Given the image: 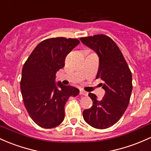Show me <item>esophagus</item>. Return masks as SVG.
Segmentation results:
<instances>
[{"instance_id": "obj_1", "label": "esophagus", "mask_w": 151, "mask_h": 151, "mask_svg": "<svg viewBox=\"0 0 151 151\" xmlns=\"http://www.w3.org/2000/svg\"><path fill=\"white\" fill-rule=\"evenodd\" d=\"M79 94H82V95H84V96H87L88 95V92H87L86 91L83 90V89H80V92H79Z\"/></svg>"}]
</instances>
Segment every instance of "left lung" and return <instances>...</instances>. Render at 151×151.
I'll return each mask as SVG.
<instances>
[{
	"label": "left lung",
	"instance_id": "1",
	"mask_svg": "<svg viewBox=\"0 0 151 151\" xmlns=\"http://www.w3.org/2000/svg\"><path fill=\"white\" fill-rule=\"evenodd\" d=\"M80 40L98 55L96 78L103 81L101 84L105 90L101 100L94 94H89L93 105L84 110V120L95 128H107L121 118L128 106L132 89L131 72L121 51L109 36L97 34Z\"/></svg>",
	"mask_w": 151,
	"mask_h": 151
}]
</instances>
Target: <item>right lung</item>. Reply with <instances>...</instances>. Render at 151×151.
<instances>
[{"mask_svg":"<svg viewBox=\"0 0 151 151\" xmlns=\"http://www.w3.org/2000/svg\"><path fill=\"white\" fill-rule=\"evenodd\" d=\"M80 43L77 39L51 38L39 43L24 64L21 80L23 100L31 118L39 126L52 128L64 119V106L79 89L56 84V73L66 57Z\"/></svg>","mask_w":151,"mask_h":151,"instance_id":"1","label":"right lung"}]
</instances>
